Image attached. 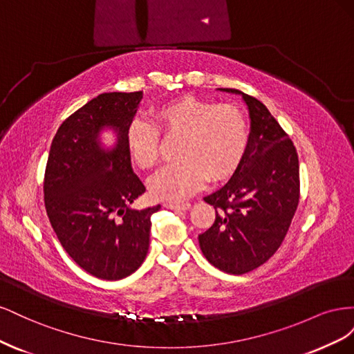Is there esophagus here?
<instances>
[{"instance_id":"34e87169","label":"esophagus","mask_w":354,"mask_h":354,"mask_svg":"<svg viewBox=\"0 0 354 354\" xmlns=\"http://www.w3.org/2000/svg\"><path fill=\"white\" fill-rule=\"evenodd\" d=\"M164 207L168 209H178V211H186L190 208L189 202H165Z\"/></svg>"}]
</instances>
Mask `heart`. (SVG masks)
Listing matches in <instances>:
<instances>
[{
  "label": "heart",
  "instance_id": "b5f03b06",
  "mask_svg": "<svg viewBox=\"0 0 354 354\" xmlns=\"http://www.w3.org/2000/svg\"><path fill=\"white\" fill-rule=\"evenodd\" d=\"M159 133L174 138L171 162L149 181L158 199H186L208 181H220L234 173L248 146V124L232 104H214L194 95H183L158 106L153 124L136 120L125 134L134 162L152 168L159 159Z\"/></svg>",
  "mask_w": 354,
  "mask_h": 354
}]
</instances>
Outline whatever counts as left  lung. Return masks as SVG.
I'll return each instance as SVG.
<instances>
[{
  "label": "left lung",
  "instance_id": "1",
  "mask_svg": "<svg viewBox=\"0 0 354 354\" xmlns=\"http://www.w3.org/2000/svg\"><path fill=\"white\" fill-rule=\"evenodd\" d=\"M248 106L251 131L245 155L232 178L203 198L216 208V221L201 233L205 259L230 274L264 264L283 242L299 201L298 155L269 109L233 88Z\"/></svg>",
  "mask_w": 354,
  "mask_h": 354
}]
</instances>
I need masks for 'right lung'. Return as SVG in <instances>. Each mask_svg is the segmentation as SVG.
<instances>
[{
	"label": "right lung",
	"instance_id": "add662e5",
	"mask_svg": "<svg viewBox=\"0 0 354 354\" xmlns=\"http://www.w3.org/2000/svg\"><path fill=\"white\" fill-rule=\"evenodd\" d=\"M143 91L103 93L62 122L53 138L44 176V203L57 239L87 273L118 281L146 259L151 216L160 205L134 209L146 187L131 168L125 134ZM111 127L113 148L101 146Z\"/></svg>",
	"mask_w": 354,
	"mask_h": 354
}]
</instances>
